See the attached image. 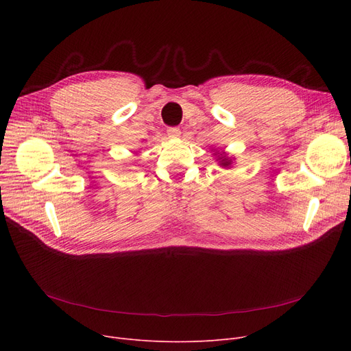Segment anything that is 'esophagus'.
I'll return each mask as SVG.
<instances>
[{
  "mask_svg": "<svg viewBox=\"0 0 351 351\" xmlns=\"http://www.w3.org/2000/svg\"><path fill=\"white\" fill-rule=\"evenodd\" d=\"M166 132H168V136L169 138H172V139H176V138H179L180 136V129L179 128H168V131H166Z\"/></svg>",
  "mask_w": 351,
  "mask_h": 351,
  "instance_id": "obj_1",
  "label": "esophagus"
}]
</instances>
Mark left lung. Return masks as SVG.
<instances>
[{
  "label": "left lung",
  "instance_id": "left-lung-1",
  "mask_svg": "<svg viewBox=\"0 0 351 351\" xmlns=\"http://www.w3.org/2000/svg\"><path fill=\"white\" fill-rule=\"evenodd\" d=\"M215 155L217 156L216 160H219V165H220V166H223V168H230L232 158H229L225 152H216Z\"/></svg>",
  "mask_w": 351,
  "mask_h": 351
}]
</instances>
